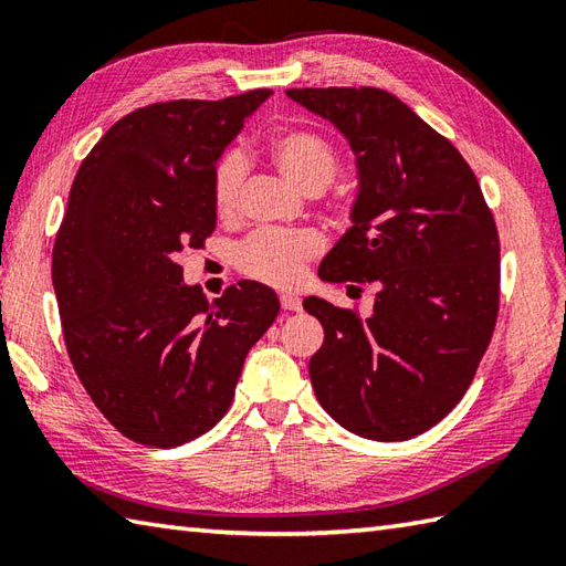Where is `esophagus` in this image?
Listing matches in <instances>:
<instances>
[{
  "mask_svg": "<svg viewBox=\"0 0 566 566\" xmlns=\"http://www.w3.org/2000/svg\"><path fill=\"white\" fill-rule=\"evenodd\" d=\"M280 304H282L284 311H298V308H302V298H298L296 294H282Z\"/></svg>",
  "mask_w": 566,
  "mask_h": 566,
  "instance_id": "34e87169",
  "label": "esophagus"
}]
</instances>
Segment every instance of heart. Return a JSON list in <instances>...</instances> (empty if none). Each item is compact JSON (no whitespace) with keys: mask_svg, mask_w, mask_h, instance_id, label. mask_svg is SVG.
<instances>
[{"mask_svg":"<svg viewBox=\"0 0 566 566\" xmlns=\"http://www.w3.org/2000/svg\"><path fill=\"white\" fill-rule=\"evenodd\" d=\"M270 155L294 187L318 195L338 172V153L331 143L306 128H286L272 136ZM245 182V160L226 153L211 175V197L221 219H233L240 209ZM321 252V238L311 231H262L250 235L235 252V264L250 280L272 286H296L304 280L306 262Z\"/></svg>","mask_w":566,"mask_h":566,"instance_id":"heart-1","label":"heart"}]
</instances>
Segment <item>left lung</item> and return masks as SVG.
Instances as JSON below:
<instances>
[{"label":"left lung","mask_w":566,"mask_h":566,"mask_svg":"<svg viewBox=\"0 0 566 566\" xmlns=\"http://www.w3.org/2000/svg\"><path fill=\"white\" fill-rule=\"evenodd\" d=\"M340 130L357 163L347 233L323 258V282H371L359 318L326 298L308 375L333 420L359 438L420 436L460 403L494 335L501 245L472 167L413 109L377 87L286 90Z\"/></svg>","instance_id":"1"}]
</instances>
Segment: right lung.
Segmentation results:
<instances>
[{
    "label": "right lung",
    "mask_w": 566,
    "mask_h": 566,
    "mask_svg": "<svg viewBox=\"0 0 566 566\" xmlns=\"http://www.w3.org/2000/svg\"><path fill=\"white\" fill-rule=\"evenodd\" d=\"M272 90L175 99L116 122L82 160L53 245L67 355L109 423L150 448L213 428L280 298L243 280L209 302L185 284V248L216 228L211 175Z\"/></svg>",
    "instance_id": "1"
}]
</instances>
